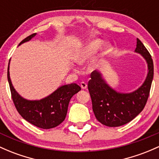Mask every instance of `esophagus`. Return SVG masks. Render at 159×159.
Listing matches in <instances>:
<instances>
[{
	"label": "esophagus",
	"instance_id": "34e87169",
	"mask_svg": "<svg viewBox=\"0 0 159 159\" xmlns=\"http://www.w3.org/2000/svg\"><path fill=\"white\" fill-rule=\"evenodd\" d=\"M81 88L82 89H86L88 88V84L85 82H84V81H82V82H81Z\"/></svg>",
	"mask_w": 159,
	"mask_h": 159
}]
</instances>
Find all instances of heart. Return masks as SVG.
<instances>
[{
	"instance_id": "heart-1",
	"label": "heart",
	"mask_w": 159,
	"mask_h": 159,
	"mask_svg": "<svg viewBox=\"0 0 159 159\" xmlns=\"http://www.w3.org/2000/svg\"><path fill=\"white\" fill-rule=\"evenodd\" d=\"M104 44V41L100 39H95L88 43L84 48L78 51L75 55V60L78 63L83 64L93 57L97 52L102 48ZM111 51V47L110 45H107L103 50V55H107Z\"/></svg>"
}]
</instances>
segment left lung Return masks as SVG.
<instances>
[{
  "label": "left lung",
  "mask_w": 159,
  "mask_h": 159,
  "mask_svg": "<svg viewBox=\"0 0 159 159\" xmlns=\"http://www.w3.org/2000/svg\"><path fill=\"white\" fill-rule=\"evenodd\" d=\"M135 52L140 53L148 64V74L142 86L129 93H118L110 88L100 73L93 71L88 82L93 111L97 119L108 127H119L137 116L144 109L149 97L154 75L153 61L143 43L137 38Z\"/></svg>",
  "instance_id": "1"
}]
</instances>
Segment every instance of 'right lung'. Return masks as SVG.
I'll list each match as a JSON object with an SVG mask.
<instances>
[{"mask_svg": "<svg viewBox=\"0 0 159 159\" xmlns=\"http://www.w3.org/2000/svg\"><path fill=\"white\" fill-rule=\"evenodd\" d=\"M35 34L36 33H34L28 36L19 45L30 41ZM7 79L12 99L16 110L24 119L42 129L55 128L65 120L69 101L81 89L76 84H66L59 88L53 93L42 99L27 100L22 98L13 88L10 78L9 66Z\"/></svg>", "mask_w": 159, "mask_h": 159, "instance_id": "obj_1", "label": "right lung"}]
</instances>
